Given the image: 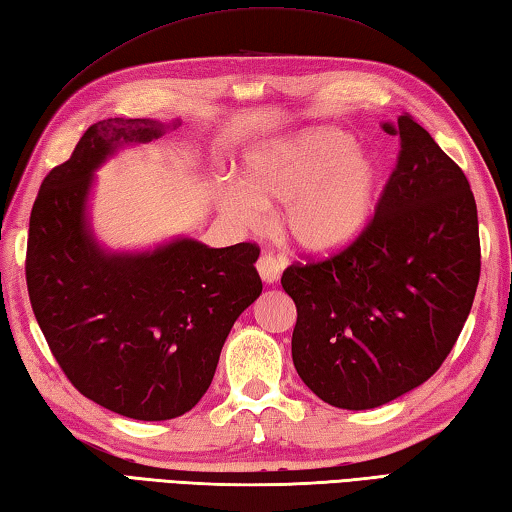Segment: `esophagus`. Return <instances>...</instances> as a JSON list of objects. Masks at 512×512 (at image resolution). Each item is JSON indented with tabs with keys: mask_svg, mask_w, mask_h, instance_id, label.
<instances>
[{
	"mask_svg": "<svg viewBox=\"0 0 512 512\" xmlns=\"http://www.w3.org/2000/svg\"><path fill=\"white\" fill-rule=\"evenodd\" d=\"M256 267H258V274H261V279L265 283H276L281 279V272L285 270V258L263 254L261 258H258Z\"/></svg>",
	"mask_w": 512,
	"mask_h": 512,
	"instance_id": "1",
	"label": "esophagus"
}]
</instances>
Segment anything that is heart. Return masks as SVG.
Listing matches in <instances>:
<instances>
[{
	"instance_id": "b5f03b06",
	"label": "heart",
	"mask_w": 512,
	"mask_h": 512,
	"mask_svg": "<svg viewBox=\"0 0 512 512\" xmlns=\"http://www.w3.org/2000/svg\"><path fill=\"white\" fill-rule=\"evenodd\" d=\"M245 184L222 188L224 213L256 227L263 222L265 204H285L288 236L303 251L330 254L351 245L369 224L380 166L371 152L355 148L351 134L317 128L251 152Z\"/></svg>"
}]
</instances>
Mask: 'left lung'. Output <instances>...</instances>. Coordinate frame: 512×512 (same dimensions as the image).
Instances as JSON below:
<instances>
[{"label":"left lung","mask_w":512,"mask_h":512,"mask_svg":"<svg viewBox=\"0 0 512 512\" xmlns=\"http://www.w3.org/2000/svg\"><path fill=\"white\" fill-rule=\"evenodd\" d=\"M373 220L339 254L281 276L297 306L292 360L339 409H373L441 369L479 285L477 202L468 177L409 114Z\"/></svg>","instance_id":"left-lung-1"}]
</instances>
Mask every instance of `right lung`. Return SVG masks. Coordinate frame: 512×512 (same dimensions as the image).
Instances as JSON below:
<instances>
[{
  "instance_id": "right-lung-1",
  "label": "right lung",
  "mask_w": 512,
  "mask_h": 512,
  "mask_svg": "<svg viewBox=\"0 0 512 512\" xmlns=\"http://www.w3.org/2000/svg\"><path fill=\"white\" fill-rule=\"evenodd\" d=\"M150 119L89 125L35 197L26 288L33 315L69 382L134 420H170L209 389L242 310L263 292L254 242L213 249L175 238L152 251H107L87 220L96 168L121 146L159 139Z\"/></svg>"
}]
</instances>
